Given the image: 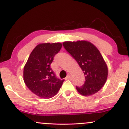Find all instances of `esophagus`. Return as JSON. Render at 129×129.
Masks as SVG:
<instances>
[{
  "mask_svg": "<svg viewBox=\"0 0 129 129\" xmlns=\"http://www.w3.org/2000/svg\"><path fill=\"white\" fill-rule=\"evenodd\" d=\"M71 79V76L70 75H68L66 77V79Z\"/></svg>",
  "mask_w": 129,
  "mask_h": 129,
  "instance_id": "esophagus-1",
  "label": "esophagus"
}]
</instances>
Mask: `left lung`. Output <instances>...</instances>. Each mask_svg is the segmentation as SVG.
<instances>
[{"instance_id": "1", "label": "left lung", "mask_w": 129, "mask_h": 129, "mask_svg": "<svg viewBox=\"0 0 129 129\" xmlns=\"http://www.w3.org/2000/svg\"><path fill=\"white\" fill-rule=\"evenodd\" d=\"M63 46L76 60L83 71L85 82L76 89L83 96L92 95L101 89L108 75L107 65L100 51L93 44L85 41H67Z\"/></svg>"}]
</instances>
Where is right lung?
<instances>
[{"mask_svg":"<svg viewBox=\"0 0 129 129\" xmlns=\"http://www.w3.org/2000/svg\"><path fill=\"white\" fill-rule=\"evenodd\" d=\"M62 48L60 43L37 45L29 55L23 69L25 84L34 94L51 98L57 94L64 79L56 78L50 65Z\"/></svg>","mask_w":129,"mask_h":129,"instance_id":"obj_1","label":"right lung"}]
</instances>
